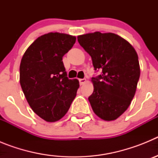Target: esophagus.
Here are the masks:
<instances>
[{"mask_svg":"<svg viewBox=\"0 0 158 158\" xmlns=\"http://www.w3.org/2000/svg\"><path fill=\"white\" fill-rule=\"evenodd\" d=\"M79 81H80L81 85H84L86 82V79H85V78H83V79H79Z\"/></svg>","mask_w":158,"mask_h":158,"instance_id":"34e87169","label":"esophagus"}]
</instances>
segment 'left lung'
<instances>
[{
    "label": "left lung",
    "mask_w": 158,
    "mask_h": 158,
    "mask_svg": "<svg viewBox=\"0 0 158 158\" xmlns=\"http://www.w3.org/2000/svg\"><path fill=\"white\" fill-rule=\"evenodd\" d=\"M78 43L91 56L95 70L93 93L89 100L93 111L105 121L115 120L128 108L140 77L139 57L129 42L114 33L77 36Z\"/></svg>",
    "instance_id": "8db88e82"
}]
</instances>
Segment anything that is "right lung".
Instances as JSON below:
<instances>
[{
    "mask_svg": "<svg viewBox=\"0 0 158 158\" xmlns=\"http://www.w3.org/2000/svg\"><path fill=\"white\" fill-rule=\"evenodd\" d=\"M75 42V36L50 32L37 38L22 57V90L33 111L47 122H56L66 114L80 86L77 79L67 77L62 62Z\"/></svg>",
    "mask_w": 158,
    "mask_h": 158,
    "instance_id": "add662e5",
    "label": "right lung"
}]
</instances>
